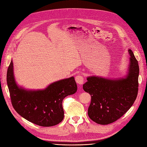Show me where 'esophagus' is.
<instances>
[{
  "label": "esophagus",
  "instance_id": "esophagus-1",
  "mask_svg": "<svg viewBox=\"0 0 147 147\" xmlns=\"http://www.w3.org/2000/svg\"><path fill=\"white\" fill-rule=\"evenodd\" d=\"M75 80H76V83L79 84H82L84 82V79L83 78V76L80 74L76 76Z\"/></svg>",
  "mask_w": 147,
  "mask_h": 147
}]
</instances>
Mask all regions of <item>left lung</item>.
<instances>
[{"label": "left lung", "instance_id": "1", "mask_svg": "<svg viewBox=\"0 0 147 147\" xmlns=\"http://www.w3.org/2000/svg\"><path fill=\"white\" fill-rule=\"evenodd\" d=\"M127 74L123 78L109 79L89 76L83 85L91 95L89 118L98 124L109 125L124 115L134 104L138 92V62L131 49Z\"/></svg>", "mask_w": 147, "mask_h": 147}]
</instances>
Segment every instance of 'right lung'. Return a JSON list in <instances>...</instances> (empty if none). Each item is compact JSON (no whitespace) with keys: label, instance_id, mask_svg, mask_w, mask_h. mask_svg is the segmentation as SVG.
<instances>
[{"label":"right lung","instance_id":"1","mask_svg":"<svg viewBox=\"0 0 147 147\" xmlns=\"http://www.w3.org/2000/svg\"><path fill=\"white\" fill-rule=\"evenodd\" d=\"M13 68L11 60L6 79L15 110L23 118L40 126H53L63 121V99L78 90L74 77L53 82L43 90H26L17 85Z\"/></svg>","mask_w":147,"mask_h":147}]
</instances>
